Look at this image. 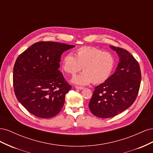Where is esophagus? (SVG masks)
I'll return each instance as SVG.
<instances>
[{"mask_svg":"<svg viewBox=\"0 0 153 153\" xmlns=\"http://www.w3.org/2000/svg\"><path fill=\"white\" fill-rule=\"evenodd\" d=\"M75 88L76 89H80V90H82V89H84V87H80V86H75Z\"/></svg>","mask_w":153,"mask_h":153,"instance_id":"esophagus-1","label":"esophagus"}]
</instances>
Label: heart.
Returning <instances> with one entry per match:
<instances>
[{"label":"heart","mask_w":153,"mask_h":153,"mask_svg":"<svg viewBox=\"0 0 153 153\" xmlns=\"http://www.w3.org/2000/svg\"><path fill=\"white\" fill-rule=\"evenodd\" d=\"M75 55L69 53L62 59L63 70L74 75L82 68L84 71L74 77L75 84L85 85L93 82L100 84L107 80L114 71L115 60L114 55L98 48L82 47L75 51Z\"/></svg>","instance_id":"heart-1"}]
</instances>
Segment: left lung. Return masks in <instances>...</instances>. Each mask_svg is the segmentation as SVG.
Wrapping results in <instances>:
<instances>
[{
	"label": "left lung",
	"mask_w": 153,
	"mask_h": 153,
	"mask_svg": "<svg viewBox=\"0 0 153 153\" xmlns=\"http://www.w3.org/2000/svg\"><path fill=\"white\" fill-rule=\"evenodd\" d=\"M115 51L119 62L115 73L95 87L89 107L92 114L100 118L114 117L128 108L135 101L140 89V66L125 49L110 46Z\"/></svg>",
	"instance_id": "obj_1"
}]
</instances>
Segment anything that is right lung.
<instances>
[{
	"label": "right lung",
	"mask_w": 153,
	"mask_h": 153,
	"mask_svg": "<svg viewBox=\"0 0 153 153\" xmlns=\"http://www.w3.org/2000/svg\"><path fill=\"white\" fill-rule=\"evenodd\" d=\"M75 47L53 41L36 43L22 53L13 68L18 101L35 116L48 119L62 108L71 86L59 70L62 53Z\"/></svg>",
	"instance_id": "add662e5"
}]
</instances>
